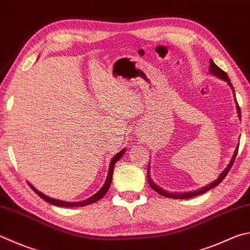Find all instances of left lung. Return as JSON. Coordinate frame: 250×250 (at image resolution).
I'll list each match as a JSON object with an SVG mask.
<instances>
[{
	"instance_id": "1",
	"label": "left lung",
	"mask_w": 250,
	"mask_h": 250,
	"mask_svg": "<svg viewBox=\"0 0 250 250\" xmlns=\"http://www.w3.org/2000/svg\"><path fill=\"white\" fill-rule=\"evenodd\" d=\"M208 71H210L211 74L217 76V78L221 79V80H224V81L228 82V84L229 85V87L232 88V90H233V95H234V97H235V90H234V87H233L232 83H230V81H229V79L228 74H226L223 70L220 69V67L217 66V65L215 64V63L213 62L212 60H210V66H208ZM235 102H236V109H237L238 117H239V119H240V108H239V106H238L237 101H236V97H235ZM238 146H239V144L237 145V147H236V149H235L234 155H233V157H232V160H230L229 164L228 165V167H226V168H225L223 171L221 172L220 176H219V178H217V179L214 180V181H212V183H211L210 185L206 186V187H203V188H200V189L196 190V191L183 192V193L180 192V193H179V192H169V191H166V190H163V189L160 187V186H157L155 183H154V181H153L152 178H151V176H149V165H148V168H147V181H148V185L151 186V188L154 190V191H156L157 193H160L161 196H164V197H167V198H172V199H189V198H192V197L200 196V194L208 191V190H211L212 188H214L215 186L221 184L222 180H223V179L225 178L226 175H228V172L229 171L230 168H232V166H233V164H234L235 157H236V155H237V152H238Z\"/></svg>"
}]
</instances>
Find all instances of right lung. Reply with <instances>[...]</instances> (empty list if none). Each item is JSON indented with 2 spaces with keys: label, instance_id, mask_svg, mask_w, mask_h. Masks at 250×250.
<instances>
[{
  "label": "right lung",
  "instance_id": "right-lung-1",
  "mask_svg": "<svg viewBox=\"0 0 250 250\" xmlns=\"http://www.w3.org/2000/svg\"><path fill=\"white\" fill-rule=\"evenodd\" d=\"M125 152V148L121 149V151L119 153H117L115 156L112 157V160L110 162V165H109V170H108V175H107V179L105 181V184H104L103 187L99 189V191L96 192L94 194V196H92L88 199H86V200H83V201H79V202H66V201H62V200H58V199H53V198H50L48 196H46V194H43L42 192H40L39 190L36 189L33 185L29 184L28 185L30 186V188L34 190V191L38 194V196L40 198H42L44 201H47L48 203L50 204H53V206H57V207H63V208H74V207H84V206H88V204H92L94 202H96L98 200H101V199L105 196V194L107 193L108 189H109L110 185H111V181H112V174H113V168H115V164L116 163L120 160L121 156L124 155Z\"/></svg>",
  "mask_w": 250,
  "mask_h": 250
}]
</instances>
